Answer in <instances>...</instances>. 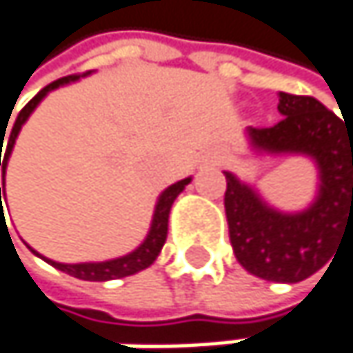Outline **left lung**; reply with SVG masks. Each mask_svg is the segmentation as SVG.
I'll return each instance as SVG.
<instances>
[{"label": "left lung", "mask_w": 353, "mask_h": 353, "mask_svg": "<svg viewBox=\"0 0 353 353\" xmlns=\"http://www.w3.org/2000/svg\"><path fill=\"white\" fill-rule=\"evenodd\" d=\"M274 126L249 128L251 143L272 153L311 155L321 170L317 202L301 214L268 208L257 194L225 172V214L237 261L272 282H301L333 255L343 233H353V128L311 96L280 92Z\"/></svg>", "instance_id": "8db88e82"}]
</instances>
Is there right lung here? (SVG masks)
Wrapping results in <instances>:
<instances>
[{
    "label": "right lung",
    "instance_id": "add662e5",
    "mask_svg": "<svg viewBox=\"0 0 353 353\" xmlns=\"http://www.w3.org/2000/svg\"><path fill=\"white\" fill-rule=\"evenodd\" d=\"M81 75H85V73L67 75V77H61V79H57V81L48 83L46 88H42V90L36 94L34 98H32L26 106L20 110V114H18V118H16V122H14V128H12V132H10V139H8V147H6L3 159H1V153H0V165H1L3 176H6V165H8L10 153H12V149H14L16 137H18V132H20L22 124H24V122L28 120V116L32 114V110L38 106V102H40V100L50 92V90H54V88H59V85H65V83H69V81H75V79H79ZM8 122H10V120H8ZM6 128H8V124H6ZM0 137H1V145H3L6 130H1ZM1 145H0V149H1ZM188 183H190V177H185V179L177 181V183H174V185H170V188L161 194V198H159V202H157V208H155V216H153L151 231H149V235H147L145 243L139 247V249H134L132 253H128V255H124V257H118V259L102 261V263H57V261H50V259H46V261H48V263H52L57 270H61V272L69 274V276H75V278H79V280H90V282H104V280H114V278H124V276H130V274H137V272H141V270L149 268V265L155 261V257L159 255L161 247H163L165 239H168V221H170L172 204H174V200L177 198V194H179ZM1 190H3V188H0V210H1ZM40 257H42V255H40Z\"/></svg>",
    "mask_w": 353,
    "mask_h": 353
}]
</instances>
